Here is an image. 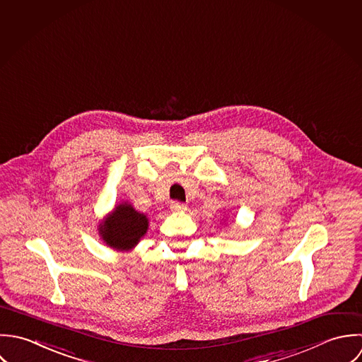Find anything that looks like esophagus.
Listing matches in <instances>:
<instances>
[{"label": "esophagus", "instance_id": "obj_1", "mask_svg": "<svg viewBox=\"0 0 362 362\" xmlns=\"http://www.w3.org/2000/svg\"><path fill=\"white\" fill-rule=\"evenodd\" d=\"M170 210L173 213H183L187 210V206L185 203H180V202H172L170 203Z\"/></svg>", "mask_w": 362, "mask_h": 362}]
</instances>
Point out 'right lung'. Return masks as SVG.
Segmentation results:
<instances>
[{"label": "right lung", "instance_id": "1", "mask_svg": "<svg viewBox=\"0 0 362 362\" xmlns=\"http://www.w3.org/2000/svg\"><path fill=\"white\" fill-rule=\"evenodd\" d=\"M146 228L148 219L144 214L137 213L130 204H122L102 223L100 233L109 246L127 250L137 245Z\"/></svg>", "mask_w": 362, "mask_h": 362}]
</instances>
